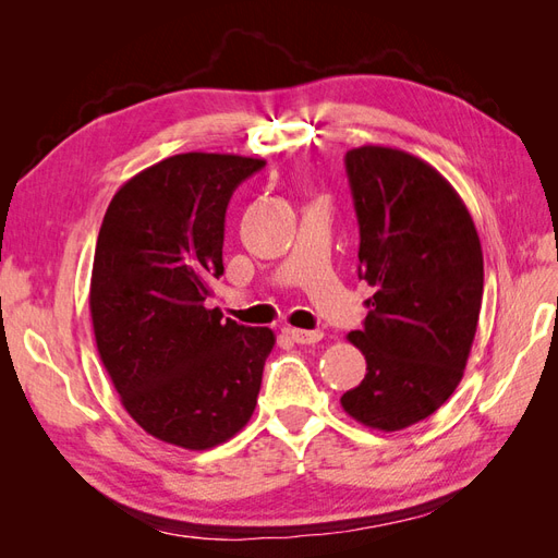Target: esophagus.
Segmentation results:
<instances>
[{"instance_id": "1", "label": "esophagus", "mask_w": 558, "mask_h": 558, "mask_svg": "<svg viewBox=\"0 0 558 558\" xmlns=\"http://www.w3.org/2000/svg\"><path fill=\"white\" fill-rule=\"evenodd\" d=\"M291 340L298 344H316L324 340V332L320 330H302V328H289Z\"/></svg>"}]
</instances>
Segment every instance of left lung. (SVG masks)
I'll return each mask as SVG.
<instances>
[{
  "label": "left lung",
  "instance_id": "left-lung-1",
  "mask_svg": "<svg viewBox=\"0 0 558 558\" xmlns=\"http://www.w3.org/2000/svg\"><path fill=\"white\" fill-rule=\"evenodd\" d=\"M359 277L375 289L347 337L367 363L344 412L384 433L440 410L463 379L477 332L484 258L461 195L421 158L388 146L351 148Z\"/></svg>",
  "mask_w": 558,
  "mask_h": 558
}]
</instances>
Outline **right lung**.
I'll use <instances>...</instances> for the list:
<instances>
[{"label":"right lung","instance_id":"1","mask_svg":"<svg viewBox=\"0 0 558 558\" xmlns=\"http://www.w3.org/2000/svg\"><path fill=\"white\" fill-rule=\"evenodd\" d=\"M265 160L179 154L113 195L97 234L90 316L123 408L162 442L191 451L238 435L256 410L269 328L207 310L223 275L226 209Z\"/></svg>","mask_w":558,"mask_h":558}]
</instances>
